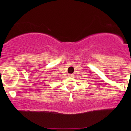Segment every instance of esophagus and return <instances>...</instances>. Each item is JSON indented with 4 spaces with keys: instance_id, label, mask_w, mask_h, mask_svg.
<instances>
[{
    "instance_id": "1",
    "label": "esophagus",
    "mask_w": 131,
    "mask_h": 131,
    "mask_svg": "<svg viewBox=\"0 0 131 131\" xmlns=\"http://www.w3.org/2000/svg\"><path fill=\"white\" fill-rule=\"evenodd\" d=\"M68 76H69V77H73V74H68Z\"/></svg>"
}]
</instances>
